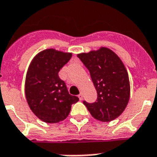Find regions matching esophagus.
Instances as JSON below:
<instances>
[{"label": "esophagus", "mask_w": 157, "mask_h": 157, "mask_svg": "<svg viewBox=\"0 0 157 157\" xmlns=\"http://www.w3.org/2000/svg\"><path fill=\"white\" fill-rule=\"evenodd\" d=\"M78 97L79 98L80 100H82V98H83V95H82V93H80V94L78 95Z\"/></svg>", "instance_id": "1"}]
</instances>
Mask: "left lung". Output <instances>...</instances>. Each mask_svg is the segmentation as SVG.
<instances>
[{
    "mask_svg": "<svg viewBox=\"0 0 157 157\" xmlns=\"http://www.w3.org/2000/svg\"><path fill=\"white\" fill-rule=\"evenodd\" d=\"M78 58L90 71L98 94L94 103L83 101L90 115L103 122L119 117L130 98L129 78L121 59L107 47L78 54Z\"/></svg>",
    "mask_w": 157,
    "mask_h": 157,
    "instance_id": "left-lung-1",
    "label": "left lung"
}]
</instances>
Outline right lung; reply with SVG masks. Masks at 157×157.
<instances>
[{"label":"right lung","mask_w":157,"mask_h":157,"mask_svg":"<svg viewBox=\"0 0 157 157\" xmlns=\"http://www.w3.org/2000/svg\"><path fill=\"white\" fill-rule=\"evenodd\" d=\"M71 53L47 49L33 58L27 71L25 92L29 108L38 119L54 124L64 120L78 98L71 95L58 72Z\"/></svg>","instance_id":"obj_1"}]
</instances>
